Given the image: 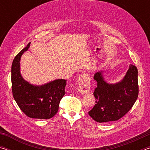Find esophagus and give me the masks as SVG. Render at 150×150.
Returning <instances> with one entry per match:
<instances>
[{
	"label": "esophagus",
	"mask_w": 150,
	"mask_h": 150,
	"mask_svg": "<svg viewBox=\"0 0 150 150\" xmlns=\"http://www.w3.org/2000/svg\"><path fill=\"white\" fill-rule=\"evenodd\" d=\"M77 91L82 94L89 93L90 78L87 74H82L79 77V85L77 87Z\"/></svg>",
	"instance_id": "34e87169"
}]
</instances>
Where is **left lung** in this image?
Returning <instances> with one entry per match:
<instances>
[{
	"instance_id": "obj_1",
	"label": "left lung",
	"mask_w": 150,
	"mask_h": 150,
	"mask_svg": "<svg viewBox=\"0 0 150 150\" xmlns=\"http://www.w3.org/2000/svg\"><path fill=\"white\" fill-rule=\"evenodd\" d=\"M96 87L94 91L95 105L88 115L97 122L118 120L130 110L138 96V69L130 64L124 77L115 83H108L104 71L94 75Z\"/></svg>"
}]
</instances>
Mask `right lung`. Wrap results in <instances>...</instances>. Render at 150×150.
<instances>
[{"label": "right lung", "mask_w": 150, "mask_h": 150, "mask_svg": "<svg viewBox=\"0 0 150 150\" xmlns=\"http://www.w3.org/2000/svg\"><path fill=\"white\" fill-rule=\"evenodd\" d=\"M30 43L13 60L11 69L13 97L21 110L30 118L50 119L59 109L60 100L65 94L66 80L55 79L41 85L31 84L20 71V59L29 49Z\"/></svg>", "instance_id": "right-lung-1"}]
</instances>
